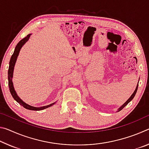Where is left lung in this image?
<instances>
[{"mask_svg":"<svg viewBox=\"0 0 149 149\" xmlns=\"http://www.w3.org/2000/svg\"><path fill=\"white\" fill-rule=\"evenodd\" d=\"M138 84H139V83L137 84V87H136V88H135V90L134 91V92H133V94L131 95V97L129 98V99H128L127 101H126L125 103H123V104L121 106V107L118 108V110H117V112H119V111H120V110H122L123 108H124L126 105H127L128 103H129L130 101H132V100L133 99V98H134V97H135V94H136V93H137V89H138Z\"/></svg>","mask_w":149,"mask_h":149,"instance_id":"1","label":"left lung"}]
</instances>
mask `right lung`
<instances>
[{
    "label": "right lung",
    "mask_w": 149,
    "mask_h": 149,
    "mask_svg": "<svg viewBox=\"0 0 149 149\" xmlns=\"http://www.w3.org/2000/svg\"><path fill=\"white\" fill-rule=\"evenodd\" d=\"M31 35V33L27 35V36L25 37V38L22 39L21 41H20L17 44L16 47H15L14 52L13 54L12 55L10 60V62H9V68H8V86H9L10 91L12 97H13L14 99L16 100L17 102H18L20 105L22 106V107H24L25 108H26V109H28L30 110H41L46 109V108H49L50 107H52V106L54 105L57 101L52 103V104H50L44 106V107H33V106L29 105L28 104H27L26 102H25L24 100H22L18 95H17V94L16 92V91H15V89H14L13 82H12V78H13V73H14V66H15V64H16V60L17 58V56H18V55H19V51L22 48V47H23L24 45L26 44V42L28 41Z\"/></svg>",
    "instance_id": "1"
}]
</instances>
